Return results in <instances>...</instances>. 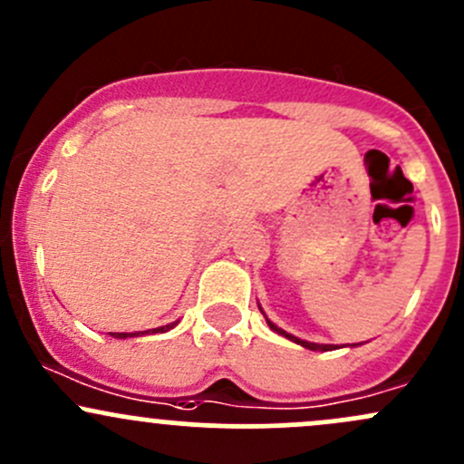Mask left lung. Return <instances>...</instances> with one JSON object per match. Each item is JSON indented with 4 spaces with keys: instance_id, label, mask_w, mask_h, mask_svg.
<instances>
[{
    "instance_id": "left-lung-1",
    "label": "left lung",
    "mask_w": 464,
    "mask_h": 464,
    "mask_svg": "<svg viewBox=\"0 0 464 464\" xmlns=\"http://www.w3.org/2000/svg\"><path fill=\"white\" fill-rule=\"evenodd\" d=\"M267 325H270L274 332L283 334V336H287V338H290V341H294V343H298V345L307 347V350H318V352H327V350H334V345H316V343H307V341H301V338H296V336H292V334L283 332V330H281V327H276V325H274V323H272V321H267Z\"/></svg>"
}]
</instances>
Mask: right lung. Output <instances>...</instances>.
Wrapping results in <instances>:
<instances>
[{"label": "right lung", "instance_id": "obj_1", "mask_svg": "<svg viewBox=\"0 0 464 464\" xmlns=\"http://www.w3.org/2000/svg\"><path fill=\"white\" fill-rule=\"evenodd\" d=\"M172 325H174V323H172ZM172 325H166V327H157V330H152V332H163V330H170ZM148 332H150V330H148ZM148 332H146V334H148ZM112 336H114V338H126V336H132V334H112Z\"/></svg>", "mask_w": 464, "mask_h": 464}]
</instances>
